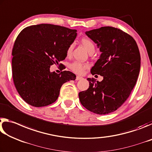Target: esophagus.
Returning a JSON list of instances; mask_svg holds the SVG:
<instances>
[{
  "mask_svg": "<svg viewBox=\"0 0 152 152\" xmlns=\"http://www.w3.org/2000/svg\"><path fill=\"white\" fill-rule=\"evenodd\" d=\"M82 79V77H80V76H77L76 77V80L77 81L80 80V79Z\"/></svg>",
  "mask_w": 152,
  "mask_h": 152,
  "instance_id": "34e87169",
  "label": "esophagus"
}]
</instances>
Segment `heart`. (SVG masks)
I'll use <instances>...</instances> for the list:
<instances>
[{"instance_id": "1", "label": "heart", "mask_w": 152, "mask_h": 152, "mask_svg": "<svg viewBox=\"0 0 152 152\" xmlns=\"http://www.w3.org/2000/svg\"><path fill=\"white\" fill-rule=\"evenodd\" d=\"M81 43L89 53L94 52V50H95V45H94L92 40L89 38H83L81 39ZM73 44H71V45L68 47V48L66 50L67 55L69 56L71 54L72 50H73ZM88 67V64L81 63V62L79 61H75L70 64V69L74 72V73H75L77 74H82Z\"/></svg>"}]
</instances>
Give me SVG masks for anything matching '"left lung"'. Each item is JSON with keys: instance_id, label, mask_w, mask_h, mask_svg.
I'll return each mask as SVG.
<instances>
[{"instance_id": "1", "label": "left lung", "mask_w": 152, "mask_h": 152, "mask_svg": "<svg viewBox=\"0 0 152 152\" xmlns=\"http://www.w3.org/2000/svg\"><path fill=\"white\" fill-rule=\"evenodd\" d=\"M99 48V58L91 73L103 77L102 81L88 78L89 86L79 93L81 104L98 114L115 111L126 100L135 86L141 56L135 39L113 27H102L86 32Z\"/></svg>"}]
</instances>
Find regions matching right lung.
Listing matches in <instances>:
<instances>
[{"label":"right lung","instance_id":"right-lung-1","mask_svg":"<svg viewBox=\"0 0 152 152\" xmlns=\"http://www.w3.org/2000/svg\"><path fill=\"white\" fill-rule=\"evenodd\" d=\"M76 31L42 23L26 27L17 37L12 51L13 82L20 96L29 105L42 107L54 103L63 83L76 79L69 71L59 74L50 71L51 65L65 59Z\"/></svg>","mask_w":152,"mask_h":152}]
</instances>
